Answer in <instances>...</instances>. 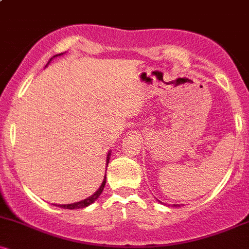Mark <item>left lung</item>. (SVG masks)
<instances>
[{"label":"left lung","mask_w":249,"mask_h":249,"mask_svg":"<svg viewBox=\"0 0 249 249\" xmlns=\"http://www.w3.org/2000/svg\"><path fill=\"white\" fill-rule=\"evenodd\" d=\"M159 202H161V201H159ZM173 206H177V205H173ZM178 206H179V205H178Z\"/></svg>","instance_id":"obj_1"}]
</instances>
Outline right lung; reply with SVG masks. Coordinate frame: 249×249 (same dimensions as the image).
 <instances>
[{
	"instance_id": "add662e5",
	"label": "right lung",
	"mask_w": 249,
	"mask_h": 249,
	"mask_svg": "<svg viewBox=\"0 0 249 249\" xmlns=\"http://www.w3.org/2000/svg\"><path fill=\"white\" fill-rule=\"evenodd\" d=\"M61 55H63V53H58V55L53 56V58H55V57H57V56H61ZM53 58H51V59H53ZM51 59H50V61H51ZM50 61H49V63H50ZM49 63H48V64H49ZM48 64H47V65H48ZM110 154H111V152H108V154H107V165L108 164V160H110ZM105 182H107V176H105V177H104V179H103V182H102L101 187H99L98 190H97L96 192L93 193L92 196H89V198L84 199V200H82V201L73 202V204H68V205H57V206H58V207H62V208H67V210H78V208H84V207H88L89 205H91V204H92V202H95L96 200L98 199V196H101L102 192H103V190H104Z\"/></svg>"
}]
</instances>
